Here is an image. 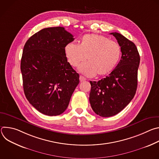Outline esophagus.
Segmentation results:
<instances>
[{
	"label": "esophagus",
	"mask_w": 159,
	"mask_h": 159,
	"mask_svg": "<svg viewBox=\"0 0 159 159\" xmlns=\"http://www.w3.org/2000/svg\"><path fill=\"white\" fill-rule=\"evenodd\" d=\"M79 79H80V82H84V81H85V80H86V79L85 78V77H84L83 76H80V77H79Z\"/></svg>",
	"instance_id": "34e87169"
}]
</instances>
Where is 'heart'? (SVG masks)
<instances>
[{"label":"heart","mask_w":159,"mask_h":159,"mask_svg":"<svg viewBox=\"0 0 159 159\" xmlns=\"http://www.w3.org/2000/svg\"><path fill=\"white\" fill-rule=\"evenodd\" d=\"M65 55L68 62L76 67L86 60L89 62L79 66L83 74L93 77L109 74L116 66L121 55V48L118 43L109 40L106 36L98 34L83 36L79 44L70 43L65 47Z\"/></svg>","instance_id":"1"}]
</instances>
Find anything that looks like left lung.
<instances>
[{"mask_svg":"<svg viewBox=\"0 0 159 159\" xmlns=\"http://www.w3.org/2000/svg\"><path fill=\"white\" fill-rule=\"evenodd\" d=\"M118 41L121 58L111 74L99 80L90 81L89 101L96 114L102 117L117 115L133 99L138 83L140 55L136 45L118 33H111Z\"/></svg>","mask_w":159,"mask_h":159,"instance_id":"8db88e82","label":"left lung"}]
</instances>
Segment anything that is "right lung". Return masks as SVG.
<instances>
[{
	"label": "right lung",
	"instance_id": "add662e5",
	"mask_svg": "<svg viewBox=\"0 0 159 159\" xmlns=\"http://www.w3.org/2000/svg\"><path fill=\"white\" fill-rule=\"evenodd\" d=\"M74 40L64 28L53 27L40 30L25 43L20 61L25 94L45 115L63 113L79 83L65 55L66 45Z\"/></svg>",
	"mask_w": 159,
	"mask_h": 159
}]
</instances>
